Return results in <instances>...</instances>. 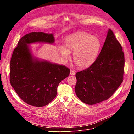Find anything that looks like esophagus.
Returning <instances> with one entry per match:
<instances>
[{
  "instance_id": "esophagus-1",
  "label": "esophagus",
  "mask_w": 134,
  "mask_h": 134,
  "mask_svg": "<svg viewBox=\"0 0 134 134\" xmlns=\"http://www.w3.org/2000/svg\"><path fill=\"white\" fill-rule=\"evenodd\" d=\"M70 75H72V76L75 75V72L74 71L71 70H70Z\"/></svg>"
}]
</instances>
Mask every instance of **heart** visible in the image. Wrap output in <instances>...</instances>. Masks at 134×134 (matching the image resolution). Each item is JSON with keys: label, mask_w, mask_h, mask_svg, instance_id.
<instances>
[{"label": "heart", "mask_w": 134, "mask_h": 134, "mask_svg": "<svg viewBox=\"0 0 134 134\" xmlns=\"http://www.w3.org/2000/svg\"><path fill=\"white\" fill-rule=\"evenodd\" d=\"M101 47L99 38L86 33H80L68 36L65 41V47L60 45L59 53L67 60L70 58V52H74L73 59L81 68L90 66L95 62Z\"/></svg>", "instance_id": "heart-1"}]
</instances>
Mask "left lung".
Instances as JSON below:
<instances>
[{
	"instance_id": "1",
	"label": "left lung",
	"mask_w": 134,
	"mask_h": 134,
	"mask_svg": "<svg viewBox=\"0 0 134 134\" xmlns=\"http://www.w3.org/2000/svg\"><path fill=\"white\" fill-rule=\"evenodd\" d=\"M124 65L122 47L109 29L97 59L89 67L76 74V95L90 105L108 100L123 81Z\"/></svg>"
}]
</instances>
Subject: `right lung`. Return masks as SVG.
<instances>
[{"label": "right lung", "instance_id": "right-lung-1", "mask_svg": "<svg viewBox=\"0 0 134 134\" xmlns=\"http://www.w3.org/2000/svg\"><path fill=\"white\" fill-rule=\"evenodd\" d=\"M54 42L53 34L32 32L19 40L10 63V83L17 95L34 107L48 104L56 97L59 84L69 75L70 69L34 57L29 46Z\"/></svg>", "mask_w": 134, "mask_h": 134}]
</instances>
